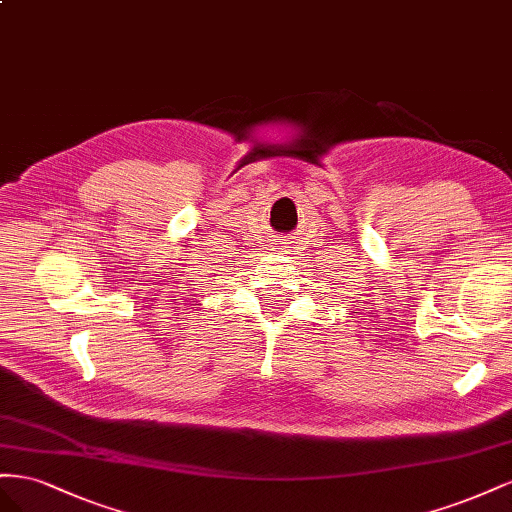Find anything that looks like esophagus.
<instances>
[{"mask_svg":"<svg viewBox=\"0 0 512 512\" xmlns=\"http://www.w3.org/2000/svg\"><path fill=\"white\" fill-rule=\"evenodd\" d=\"M281 248H285V246H281ZM281 253H285V251H281Z\"/></svg>","mask_w":512,"mask_h":512,"instance_id":"obj_1","label":"esophagus"}]
</instances>
